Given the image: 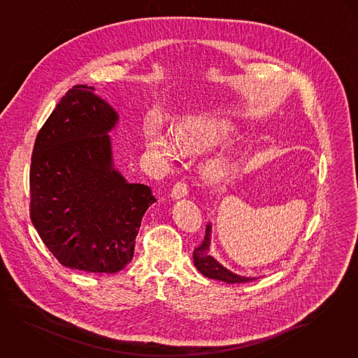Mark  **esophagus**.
Masks as SVG:
<instances>
[{
  "instance_id": "34e87169",
  "label": "esophagus",
  "mask_w": 358,
  "mask_h": 358,
  "mask_svg": "<svg viewBox=\"0 0 358 358\" xmlns=\"http://www.w3.org/2000/svg\"><path fill=\"white\" fill-rule=\"evenodd\" d=\"M189 192V188H188V184L184 182V181H180L177 182L173 189H171V197L173 199H181L184 196H187Z\"/></svg>"
}]
</instances>
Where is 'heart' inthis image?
Returning a JSON list of instances; mask_svg holds the SVG:
<instances>
[{"instance_id": "1", "label": "heart", "mask_w": 358, "mask_h": 358, "mask_svg": "<svg viewBox=\"0 0 358 358\" xmlns=\"http://www.w3.org/2000/svg\"><path fill=\"white\" fill-rule=\"evenodd\" d=\"M222 136L220 134H217L214 131H199V129H193V128L178 131L177 136H176L180 150L185 154L206 148L208 145H213ZM147 144L151 151L157 152L162 159H165L166 162H173L177 157V152H176V148L173 147V144L167 138L161 136L159 134H150L147 138ZM227 170H229V165L223 159L217 161L210 167V173L215 178L224 177Z\"/></svg>"}]
</instances>
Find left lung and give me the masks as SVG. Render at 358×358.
I'll return each instance as SVG.
<instances>
[{"mask_svg":"<svg viewBox=\"0 0 358 358\" xmlns=\"http://www.w3.org/2000/svg\"><path fill=\"white\" fill-rule=\"evenodd\" d=\"M210 243H211V223L206 226V236L201 245H199L193 250V263L203 275L211 279H218L226 283H247L256 279V278L237 275L229 271L227 268H224L208 253Z\"/></svg>","mask_w":358,"mask_h":358,"instance_id":"left-lung-1","label":"left lung"}]
</instances>
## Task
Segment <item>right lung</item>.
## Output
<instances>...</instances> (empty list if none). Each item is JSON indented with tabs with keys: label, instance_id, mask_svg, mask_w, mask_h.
<instances>
[{
	"label": "right lung",
	"instance_id": "add662e5",
	"mask_svg": "<svg viewBox=\"0 0 358 358\" xmlns=\"http://www.w3.org/2000/svg\"><path fill=\"white\" fill-rule=\"evenodd\" d=\"M118 115L94 94L72 87L41 128L29 169V217L65 267L114 274L134 257L141 218L157 201L113 165Z\"/></svg>",
	"mask_w": 358,
	"mask_h": 358
}]
</instances>
